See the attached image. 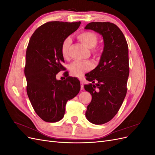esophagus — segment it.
Here are the masks:
<instances>
[{"instance_id":"esophagus-1","label":"esophagus","mask_w":155,"mask_h":155,"mask_svg":"<svg viewBox=\"0 0 155 155\" xmlns=\"http://www.w3.org/2000/svg\"><path fill=\"white\" fill-rule=\"evenodd\" d=\"M84 87H83V83L81 81V90H83Z\"/></svg>"}]
</instances>
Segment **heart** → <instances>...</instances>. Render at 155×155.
Masks as SVG:
<instances>
[{
  "instance_id": "obj_1",
  "label": "heart",
  "mask_w": 155,
  "mask_h": 155,
  "mask_svg": "<svg viewBox=\"0 0 155 155\" xmlns=\"http://www.w3.org/2000/svg\"><path fill=\"white\" fill-rule=\"evenodd\" d=\"M78 39L89 48H92V52L95 55L99 54V51L94 48L97 43V36L91 31H83L78 35ZM72 41L70 37L64 39L61 46V53L64 59L68 58V49ZM92 67V64L90 61H75L69 65V70L72 75L75 76H81L90 70Z\"/></svg>"
}]
</instances>
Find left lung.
Here are the masks:
<instances>
[{"instance_id":"left-lung-1","label":"left lung","mask_w":155,"mask_h":155,"mask_svg":"<svg viewBox=\"0 0 155 155\" xmlns=\"http://www.w3.org/2000/svg\"><path fill=\"white\" fill-rule=\"evenodd\" d=\"M85 29L98 33L104 39L99 64L85 74L91 83L84 85L92 95L86 118L92 124L101 125L114 118L126 96L129 74L128 45L122 31L113 23L92 22Z\"/></svg>"}]
</instances>
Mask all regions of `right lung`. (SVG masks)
<instances>
[{
	"label": "right lung",
	"mask_w": 155,
	"mask_h": 155,
	"mask_svg": "<svg viewBox=\"0 0 155 155\" xmlns=\"http://www.w3.org/2000/svg\"><path fill=\"white\" fill-rule=\"evenodd\" d=\"M80 24V21L46 22L34 31L28 45L25 68L27 94L36 114L46 122L61 120L67 101L80 91L76 78L56 79V74L64 70L61 44Z\"/></svg>",
	"instance_id": "add662e5"
}]
</instances>
